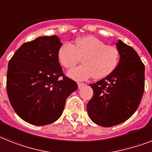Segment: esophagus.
<instances>
[{
    "label": "esophagus",
    "instance_id": "34e87169",
    "mask_svg": "<svg viewBox=\"0 0 152 152\" xmlns=\"http://www.w3.org/2000/svg\"><path fill=\"white\" fill-rule=\"evenodd\" d=\"M85 85L84 83H77V87H78L79 89H80V88H83Z\"/></svg>",
    "mask_w": 152,
    "mask_h": 152
}]
</instances>
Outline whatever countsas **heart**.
Returning a JSON list of instances; mask_svg holds the SVG:
<instances>
[{
	"mask_svg": "<svg viewBox=\"0 0 152 152\" xmlns=\"http://www.w3.org/2000/svg\"><path fill=\"white\" fill-rule=\"evenodd\" d=\"M57 57L67 69L75 67L82 58L83 65L69 71L67 75L76 81H84L92 76L101 79L110 75L118 65L120 53L117 49L96 37L85 36L77 38L73 44L64 43L59 48Z\"/></svg>",
	"mask_w": 152,
	"mask_h": 152,
	"instance_id": "obj_1",
	"label": "heart"
}]
</instances>
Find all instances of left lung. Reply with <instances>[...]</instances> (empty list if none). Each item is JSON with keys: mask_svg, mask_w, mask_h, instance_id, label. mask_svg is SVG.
I'll use <instances>...</instances> for the list:
<instances>
[{"mask_svg": "<svg viewBox=\"0 0 152 152\" xmlns=\"http://www.w3.org/2000/svg\"><path fill=\"white\" fill-rule=\"evenodd\" d=\"M120 61L110 75L90 86L87 105L90 119L105 127L122 124L138 108L145 90V65L137 53L121 40L116 43Z\"/></svg>", "mask_w": 152, "mask_h": 152, "instance_id": "left-lung-1", "label": "left lung"}]
</instances>
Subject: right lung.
Returning a JSON list of instances; mask_svg holds the SVG:
<instances>
[{
	"instance_id": "obj_1",
	"label": "right lung",
	"mask_w": 152,
	"mask_h": 152,
	"mask_svg": "<svg viewBox=\"0 0 152 152\" xmlns=\"http://www.w3.org/2000/svg\"><path fill=\"white\" fill-rule=\"evenodd\" d=\"M56 35L23 43L8 63L7 91L11 106L28 124L44 126L61 117L77 83L63 74Z\"/></svg>"
}]
</instances>
